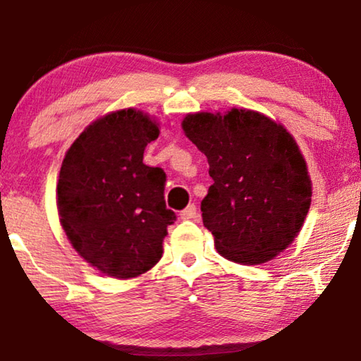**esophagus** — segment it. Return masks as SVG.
<instances>
[{
	"mask_svg": "<svg viewBox=\"0 0 361 361\" xmlns=\"http://www.w3.org/2000/svg\"><path fill=\"white\" fill-rule=\"evenodd\" d=\"M180 217L183 221H190V219H196L197 217V207L195 204H190L186 209H183L180 212Z\"/></svg>",
	"mask_w": 361,
	"mask_h": 361,
	"instance_id": "esophagus-1",
	"label": "esophagus"
}]
</instances>
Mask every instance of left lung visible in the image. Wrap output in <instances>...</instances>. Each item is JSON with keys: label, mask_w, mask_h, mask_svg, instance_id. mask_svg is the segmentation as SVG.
<instances>
[{"label": "left lung", "mask_w": 361, "mask_h": 361, "mask_svg": "<svg viewBox=\"0 0 361 361\" xmlns=\"http://www.w3.org/2000/svg\"><path fill=\"white\" fill-rule=\"evenodd\" d=\"M185 135L207 157L214 183L201 201L216 250L260 265L293 243L311 207L307 164L284 126L252 109L190 113Z\"/></svg>", "instance_id": "1"}]
</instances>
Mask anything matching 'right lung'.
<instances>
[{"label":"right lung","mask_w":361,"mask_h":361,"mask_svg":"<svg viewBox=\"0 0 361 361\" xmlns=\"http://www.w3.org/2000/svg\"><path fill=\"white\" fill-rule=\"evenodd\" d=\"M160 134L154 116L126 108L96 119L65 154L57 183L60 226L78 255L103 275L129 280L155 267L166 227V175L144 164Z\"/></svg>","instance_id":"add662e5"}]
</instances>
